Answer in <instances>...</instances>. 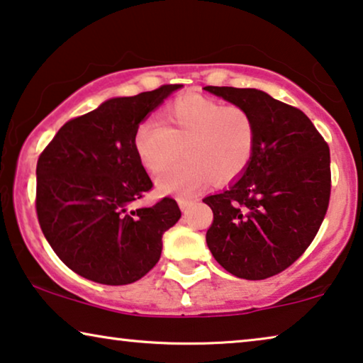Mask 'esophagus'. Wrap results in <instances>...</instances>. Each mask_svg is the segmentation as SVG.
<instances>
[{
  "instance_id": "34e87169",
  "label": "esophagus",
  "mask_w": 363,
  "mask_h": 363,
  "mask_svg": "<svg viewBox=\"0 0 363 363\" xmlns=\"http://www.w3.org/2000/svg\"><path fill=\"white\" fill-rule=\"evenodd\" d=\"M192 202H194L192 199H186V197H179V199H177V203H179V207H181L182 212L187 211V208L191 207Z\"/></svg>"
}]
</instances>
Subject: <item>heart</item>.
<instances>
[{
  "label": "heart",
  "mask_w": 363,
  "mask_h": 363,
  "mask_svg": "<svg viewBox=\"0 0 363 363\" xmlns=\"http://www.w3.org/2000/svg\"><path fill=\"white\" fill-rule=\"evenodd\" d=\"M257 126L252 113L240 105L199 95L177 99L164 111V125L155 120L140 123L135 150L143 166L161 172L180 155L186 157L157 177L166 194H192L208 179L227 182L242 174L252 161Z\"/></svg>",
  "instance_id": "b5f03b06"
}]
</instances>
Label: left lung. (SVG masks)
<instances>
[{
    "label": "left lung",
    "mask_w": 363,
    "mask_h": 363,
    "mask_svg": "<svg viewBox=\"0 0 363 363\" xmlns=\"http://www.w3.org/2000/svg\"><path fill=\"white\" fill-rule=\"evenodd\" d=\"M252 113L257 145L240 179L203 199L206 240L217 263L243 279L284 272L306 252L329 207L328 143L299 108L257 89L206 86Z\"/></svg>",
    "instance_id": "obj_1"
}]
</instances>
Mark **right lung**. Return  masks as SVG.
<instances>
[{
  "label": "right lung",
  "instance_id": "add662e5",
  "mask_svg": "<svg viewBox=\"0 0 363 363\" xmlns=\"http://www.w3.org/2000/svg\"><path fill=\"white\" fill-rule=\"evenodd\" d=\"M182 85L116 96L70 120L40 152L35 212L55 255L90 281L120 286L160 262L162 235L181 218L174 199L133 202L152 182L135 150L143 120Z\"/></svg>",
  "mask_w": 363,
  "mask_h": 363
}]
</instances>
